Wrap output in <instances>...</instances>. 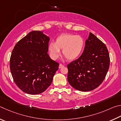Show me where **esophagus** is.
Listing matches in <instances>:
<instances>
[{"label": "esophagus", "instance_id": "34e87169", "mask_svg": "<svg viewBox=\"0 0 121 121\" xmlns=\"http://www.w3.org/2000/svg\"><path fill=\"white\" fill-rule=\"evenodd\" d=\"M63 66H64V65H63L62 64H59V68L60 69V68H62V67H63Z\"/></svg>", "mask_w": 121, "mask_h": 121}]
</instances>
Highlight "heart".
Returning <instances> with one entry per match:
<instances>
[{
    "label": "heart",
    "instance_id": "1",
    "mask_svg": "<svg viewBox=\"0 0 121 121\" xmlns=\"http://www.w3.org/2000/svg\"><path fill=\"white\" fill-rule=\"evenodd\" d=\"M84 41L80 35L72 34H63L58 36L55 42L48 44V50L51 58L54 60L59 58L60 49L64 56L69 60H74L81 54L84 49Z\"/></svg>",
    "mask_w": 121,
    "mask_h": 121
}]
</instances>
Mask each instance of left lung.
<instances>
[{
    "label": "left lung",
    "mask_w": 121,
    "mask_h": 121,
    "mask_svg": "<svg viewBox=\"0 0 121 121\" xmlns=\"http://www.w3.org/2000/svg\"><path fill=\"white\" fill-rule=\"evenodd\" d=\"M109 64L106 46L90 32L81 56L67 65V80L76 90L84 92L94 90L105 79Z\"/></svg>",
    "instance_id": "obj_1"
}]
</instances>
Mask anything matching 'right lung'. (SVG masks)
<instances>
[{
	"instance_id": "1",
	"label": "right lung",
	"mask_w": 121,
	"mask_h": 121,
	"mask_svg": "<svg viewBox=\"0 0 121 121\" xmlns=\"http://www.w3.org/2000/svg\"><path fill=\"white\" fill-rule=\"evenodd\" d=\"M50 38L42 31L29 32L15 46L10 69L16 86L23 92L38 95L50 86L59 64L47 54Z\"/></svg>"
}]
</instances>
